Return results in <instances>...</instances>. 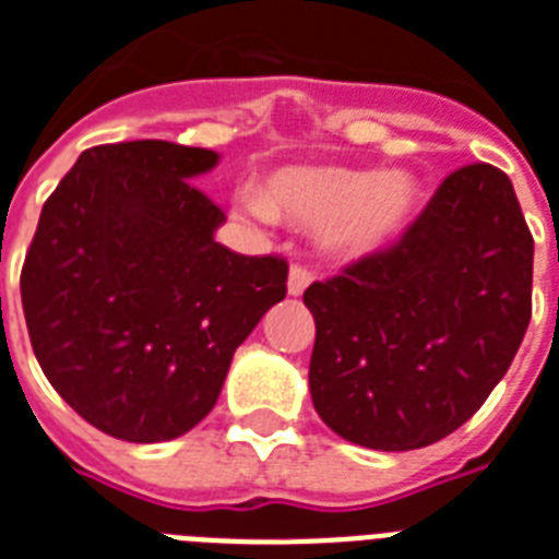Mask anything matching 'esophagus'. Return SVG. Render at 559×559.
<instances>
[{"mask_svg": "<svg viewBox=\"0 0 559 559\" xmlns=\"http://www.w3.org/2000/svg\"><path fill=\"white\" fill-rule=\"evenodd\" d=\"M310 281H313V272L301 266V263H293V270H289L287 278V293L289 296H301L307 287H310Z\"/></svg>", "mask_w": 559, "mask_h": 559, "instance_id": "esophagus-1", "label": "esophagus"}]
</instances>
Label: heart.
<instances>
[{"mask_svg":"<svg viewBox=\"0 0 559 559\" xmlns=\"http://www.w3.org/2000/svg\"><path fill=\"white\" fill-rule=\"evenodd\" d=\"M417 200L406 174L289 168L270 179L266 200H246L254 217L287 214L310 228H333L348 249H371L397 231Z\"/></svg>","mask_w":559,"mask_h":559,"instance_id":"heart-1","label":"heart"}]
</instances>
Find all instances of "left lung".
<instances>
[{
	"instance_id": "obj_1",
	"label": "left lung",
	"mask_w": 559,
	"mask_h": 559,
	"mask_svg": "<svg viewBox=\"0 0 559 559\" xmlns=\"http://www.w3.org/2000/svg\"><path fill=\"white\" fill-rule=\"evenodd\" d=\"M531 281L534 237L511 179L485 162L450 174L397 243L305 289L319 417L382 452L455 432L520 350Z\"/></svg>"
}]
</instances>
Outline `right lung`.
I'll use <instances>...</instances> for the list:
<instances>
[{"mask_svg": "<svg viewBox=\"0 0 559 559\" xmlns=\"http://www.w3.org/2000/svg\"><path fill=\"white\" fill-rule=\"evenodd\" d=\"M217 159L156 139L83 151L22 263L39 368L83 420L121 441H170L200 424L235 350L287 296L284 258L214 240L226 214L193 179Z\"/></svg>", "mask_w": 559, "mask_h": 559, "instance_id": "right-lung-1", "label": "right lung"}]
</instances>
